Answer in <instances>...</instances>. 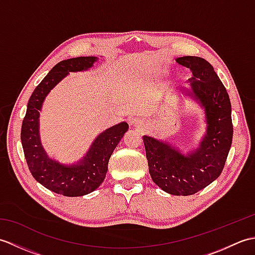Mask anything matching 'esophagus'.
<instances>
[{"label":"esophagus","instance_id":"esophagus-1","mask_svg":"<svg viewBox=\"0 0 255 255\" xmlns=\"http://www.w3.org/2000/svg\"><path fill=\"white\" fill-rule=\"evenodd\" d=\"M134 127L138 128V129H141L142 127H144V124L141 123L140 121H137L136 123H134Z\"/></svg>","mask_w":255,"mask_h":255}]
</instances>
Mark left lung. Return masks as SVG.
<instances>
[{
  "label": "left lung",
  "instance_id": "8db88e82",
  "mask_svg": "<svg viewBox=\"0 0 255 255\" xmlns=\"http://www.w3.org/2000/svg\"><path fill=\"white\" fill-rule=\"evenodd\" d=\"M175 60L193 72L189 86L181 88L177 97L191 100L203 110L205 132L199 142L185 152L166 139L142 138L152 181L167 194L187 196L202 191L221 174L234 128L229 95L213 66L194 56Z\"/></svg>",
  "mask_w": 255,
  "mask_h": 255
}]
</instances>
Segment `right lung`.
<instances>
[{"instance_id":"1","label":"right lung","mask_w":255,"mask_h":255,"mask_svg":"<svg viewBox=\"0 0 255 255\" xmlns=\"http://www.w3.org/2000/svg\"><path fill=\"white\" fill-rule=\"evenodd\" d=\"M97 61V57H78L56 64L32 92L21 125V144L31 175L42 186L63 196H84L101 185L113 151L129 128L126 122H122L105 129L93 140L82 158L72 163L51 158L42 145L39 117L46 97L70 72L88 71Z\"/></svg>"}]
</instances>
